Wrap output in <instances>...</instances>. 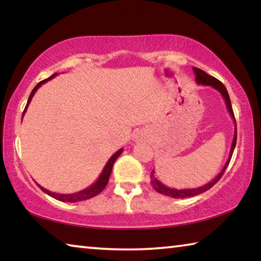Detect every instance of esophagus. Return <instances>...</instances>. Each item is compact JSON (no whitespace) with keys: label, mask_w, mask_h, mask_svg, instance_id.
I'll use <instances>...</instances> for the list:
<instances>
[{"label":"esophagus","mask_w":261,"mask_h":261,"mask_svg":"<svg viewBox=\"0 0 261 261\" xmlns=\"http://www.w3.org/2000/svg\"><path fill=\"white\" fill-rule=\"evenodd\" d=\"M143 139H144V136L141 135V134H139V132L134 136V140L135 141H140V140H143Z\"/></svg>","instance_id":"34e87169"}]
</instances>
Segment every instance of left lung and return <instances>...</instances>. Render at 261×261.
<instances>
[{
    "mask_svg": "<svg viewBox=\"0 0 261 261\" xmlns=\"http://www.w3.org/2000/svg\"><path fill=\"white\" fill-rule=\"evenodd\" d=\"M192 70H193L194 74H196V82H197V84H199V85H205V86L213 87L214 90L219 91L220 94L223 96L224 102H226V106H227V110L229 112V114H230V116H231V118L233 120V122H235V132H233V139H232V143H231L230 153H229V156H228V160L226 162V165H224V167L222 168V170L220 171L219 175L216 176V177H214L213 179L211 180V182H208L207 184L202 185V187L194 188V189H180V190L169 188V187H167V185H165L163 183H161L160 180H159L155 177V175H154V174H155V171H154V169L152 170V173H151V183L153 185V189L155 190V191L159 192V193L165 194V196L173 197V198H180V199H182V198H189V197L198 196V194H200L202 192L207 191V190H210L212 187H213L214 184H216V183L219 182V179L222 177L224 170L227 169L229 162H230V159L232 156L233 149H235V146H236V140H237L236 120H235V116H233L230 98H229V94H228V91H227L226 86H224L223 84L221 83L220 81H218V79L210 76V74H207L205 71H202V70H200V69L193 68Z\"/></svg>",
    "mask_w": 261,
    "mask_h": 261,
    "instance_id": "8db88e82",
    "label": "left lung"
}]
</instances>
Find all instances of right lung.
<instances>
[{"mask_svg": "<svg viewBox=\"0 0 261 261\" xmlns=\"http://www.w3.org/2000/svg\"><path fill=\"white\" fill-rule=\"evenodd\" d=\"M56 76H57V73H54V74H53V76H50L49 78H47V79H45V81H42V82L39 83L38 85L33 88V91L31 92V94H30V96H29L28 105H26V107H25V109H24L23 116H24V114H25V112H26V109H28V107H29L31 100H32V98H33V95L35 94V92L38 91V88L40 87L41 85H43V84H45V83H47L48 81H51V79L54 78V77H56ZM122 152H123V148L118 149V151H117L116 153H114L113 155H112V158H110L109 160H108V162L106 163V166H105V168H103L102 173L100 174L99 178L96 179L93 184L90 185V187H88V188L82 190V191H78V192H74V193H69V194H63V193L51 192V191H49V190L42 188L41 185H39V184H38V187L40 188L43 192L47 193L48 196L55 198V199L60 200V201H64V202H77V201H82V200L90 199V198H93V197L96 196V194H99V193H100L101 191H102V190L106 188V185H107L108 180H109L110 174H112L114 162L116 161V159L121 155Z\"/></svg>", "mask_w": 261, "mask_h": 261, "instance_id": "right-lung-1", "label": "right lung"}]
</instances>
